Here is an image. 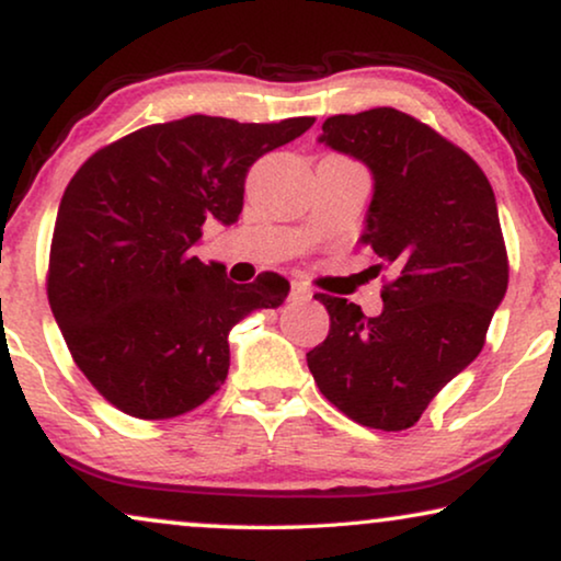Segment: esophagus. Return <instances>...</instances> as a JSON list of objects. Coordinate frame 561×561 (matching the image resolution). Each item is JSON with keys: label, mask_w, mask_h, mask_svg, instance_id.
<instances>
[{"label": "esophagus", "mask_w": 561, "mask_h": 561, "mask_svg": "<svg viewBox=\"0 0 561 561\" xmlns=\"http://www.w3.org/2000/svg\"><path fill=\"white\" fill-rule=\"evenodd\" d=\"M313 294L306 286H298V283H294V288H290V301H309Z\"/></svg>", "instance_id": "1"}]
</instances>
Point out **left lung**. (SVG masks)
Segmentation results:
<instances>
[{
	"mask_svg": "<svg viewBox=\"0 0 561 561\" xmlns=\"http://www.w3.org/2000/svg\"><path fill=\"white\" fill-rule=\"evenodd\" d=\"M319 142L370 171L359 242L393 280L378 317L347 298L313 296L327 306L329 334L306 363L357 424L403 432L480 355L508 288L493 186L465 150L393 106L329 117Z\"/></svg>",
	"mask_w": 561,
	"mask_h": 561,
	"instance_id": "obj_1",
	"label": "left lung"
}]
</instances>
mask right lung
<instances>
[{
    "mask_svg": "<svg viewBox=\"0 0 561 561\" xmlns=\"http://www.w3.org/2000/svg\"><path fill=\"white\" fill-rule=\"evenodd\" d=\"M311 125L194 114L106 145L68 183L48 301L76 365L119 411L173 419L202 405L227 378L237 321L286 301L278 273L240 286L194 248L206 221L240 219L250 165Z\"/></svg>",
    "mask_w": 561,
    "mask_h": 561,
    "instance_id": "1",
    "label": "right lung"
}]
</instances>
